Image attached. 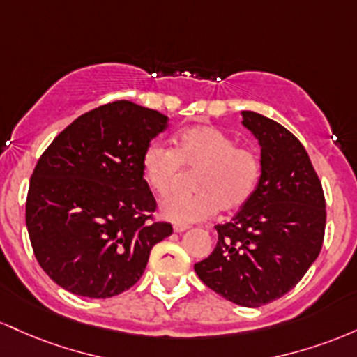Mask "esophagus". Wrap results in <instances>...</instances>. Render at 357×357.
<instances>
[{
    "mask_svg": "<svg viewBox=\"0 0 357 357\" xmlns=\"http://www.w3.org/2000/svg\"><path fill=\"white\" fill-rule=\"evenodd\" d=\"M189 227L190 226H187V224H174V231L175 232H183V231H187V229H189Z\"/></svg>",
    "mask_w": 357,
    "mask_h": 357,
    "instance_id": "esophagus-1",
    "label": "esophagus"
}]
</instances>
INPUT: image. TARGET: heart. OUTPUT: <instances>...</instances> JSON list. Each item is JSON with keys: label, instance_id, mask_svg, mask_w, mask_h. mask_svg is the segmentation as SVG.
<instances>
[{"label": "heart", "instance_id": "b5f03b06", "mask_svg": "<svg viewBox=\"0 0 357 357\" xmlns=\"http://www.w3.org/2000/svg\"><path fill=\"white\" fill-rule=\"evenodd\" d=\"M182 170L194 172L192 194H172L162 214L175 222L209 219L215 212H236L253 199L263 172L261 157L238 145L231 135L211 125L180 131L174 148L151 143L142 155V175L151 190L165 195Z\"/></svg>", "mask_w": 357, "mask_h": 357}]
</instances>
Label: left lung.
<instances>
[{
  "instance_id": "obj_1",
  "label": "left lung",
  "mask_w": 357,
  "mask_h": 357,
  "mask_svg": "<svg viewBox=\"0 0 357 357\" xmlns=\"http://www.w3.org/2000/svg\"><path fill=\"white\" fill-rule=\"evenodd\" d=\"M243 125L261 146V180L232 221L215 226L218 244L194 270L229 302L261 307L288 294L317 259L326 197L297 136L255 111H243Z\"/></svg>"
}]
</instances>
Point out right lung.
Masks as SVG:
<instances>
[{
  "label": "right lung",
  "mask_w": 357,
  "mask_h": 357,
  "mask_svg": "<svg viewBox=\"0 0 357 357\" xmlns=\"http://www.w3.org/2000/svg\"><path fill=\"white\" fill-rule=\"evenodd\" d=\"M168 118L131 101L79 116L38 158L25 219L38 265L81 297L109 298L142 278L172 224L155 221L157 200L142 155Z\"/></svg>",
  "instance_id": "obj_1"
}]
</instances>
